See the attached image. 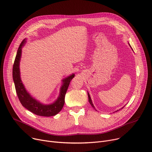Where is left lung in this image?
Here are the masks:
<instances>
[{
    "label": "left lung",
    "instance_id": "obj_1",
    "mask_svg": "<svg viewBox=\"0 0 152 152\" xmlns=\"http://www.w3.org/2000/svg\"><path fill=\"white\" fill-rule=\"evenodd\" d=\"M128 44H129L130 47V48H132V47H131V45H130L129 42H128ZM132 49L133 50V49H132ZM88 99H89V100H89V103H90V104H91V105L92 106V107L93 108H94L95 110H96V108H95V107L94 106V104H93V103H92V102L91 98V97H90V95H89V92H88ZM124 107H125V106H124ZM124 107H122V108H124ZM122 108H121V109H122ZM121 109H120V110H121ZM118 111V110H117V111Z\"/></svg>",
    "mask_w": 152,
    "mask_h": 152
}]
</instances>
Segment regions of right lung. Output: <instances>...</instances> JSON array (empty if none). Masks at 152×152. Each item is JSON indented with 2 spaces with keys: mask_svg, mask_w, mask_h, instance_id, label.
I'll list each match as a JSON object with an SVG mask.
<instances>
[{
  "mask_svg": "<svg viewBox=\"0 0 152 152\" xmlns=\"http://www.w3.org/2000/svg\"><path fill=\"white\" fill-rule=\"evenodd\" d=\"M26 42L27 39L26 38L20 44L13 68V79L18 97L22 105L34 114L45 117L55 115L62 110L64 106L65 95L69 83L75 77V74L73 73L61 80L62 85L60 89L59 96L53 102L49 104H44L38 100L28 92L20 78V61L22 56V49Z\"/></svg>",
  "mask_w": 152,
  "mask_h": 152,
  "instance_id": "1",
  "label": "right lung"
}]
</instances>
